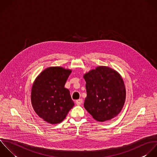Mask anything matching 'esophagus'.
I'll use <instances>...</instances> for the list:
<instances>
[{"instance_id":"obj_1","label":"esophagus","mask_w":157,"mask_h":157,"mask_svg":"<svg viewBox=\"0 0 157 157\" xmlns=\"http://www.w3.org/2000/svg\"><path fill=\"white\" fill-rule=\"evenodd\" d=\"M76 103L77 105H81L82 103V99H79V100H77L76 101Z\"/></svg>"}]
</instances>
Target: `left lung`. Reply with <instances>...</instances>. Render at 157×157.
<instances>
[{
	"label": "left lung",
	"mask_w": 157,
	"mask_h": 157,
	"mask_svg": "<svg viewBox=\"0 0 157 157\" xmlns=\"http://www.w3.org/2000/svg\"><path fill=\"white\" fill-rule=\"evenodd\" d=\"M86 82L87 97L84 106L98 122L116 117L126 98V89L121 75L115 70L98 66L83 76Z\"/></svg>",
	"instance_id": "obj_1"
}]
</instances>
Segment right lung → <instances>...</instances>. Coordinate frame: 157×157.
Masks as SVG:
<instances>
[{"instance_id":"obj_1","label":"right lung","mask_w":157,"mask_h":157,"mask_svg":"<svg viewBox=\"0 0 157 157\" xmlns=\"http://www.w3.org/2000/svg\"><path fill=\"white\" fill-rule=\"evenodd\" d=\"M71 70L50 67L35 79L31 90V103L36 114L45 122L57 124L62 122L75 103L65 82Z\"/></svg>"}]
</instances>
